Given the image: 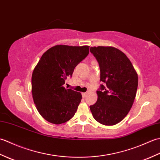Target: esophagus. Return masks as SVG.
<instances>
[{"label":"esophagus","instance_id":"obj_1","mask_svg":"<svg viewBox=\"0 0 160 160\" xmlns=\"http://www.w3.org/2000/svg\"><path fill=\"white\" fill-rule=\"evenodd\" d=\"M82 97L83 98H85L87 96V93H82Z\"/></svg>","mask_w":160,"mask_h":160}]
</instances>
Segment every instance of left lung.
I'll return each mask as SVG.
<instances>
[{
    "label": "left lung",
    "instance_id": "obj_1",
    "mask_svg": "<svg viewBox=\"0 0 160 160\" xmlns=\"http://www.w3.org/2000/svg\"><path fill=\"white\" fill-rule=\"evenodd\" d=\"M90 52L99 64L101 84L98 100L90 110L100 124L112 126L127 116L133 104L138 76L127 56L113 47H91Z\"/></svg>",
    "mask_w": 160,
    "mask_h": 160
}]
</instances>
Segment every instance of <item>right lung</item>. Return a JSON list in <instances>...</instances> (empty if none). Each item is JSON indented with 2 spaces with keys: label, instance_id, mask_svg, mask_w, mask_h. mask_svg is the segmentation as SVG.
Wrapping results in <instances>:
<instances>
[{
  "label": "right lung",
  "instance_id": "1",
  "mask_svg": "<svg viewBox=\"0 0 160 160\" xmlns=\"http://www.w3.org/2000/svg\"><path fill=\"white\" fill-rule=\"evenodd\" d=\"M89 53V46L59 45L40 58L32 73V92L37 110L47 121L60 124L74 116L82 95L63 84Z\"/></svg>",
  "mask_w": 160,
  "mask_h": 160
}]
</instances>
